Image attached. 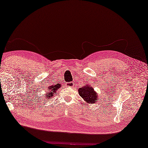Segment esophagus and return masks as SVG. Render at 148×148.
<instances>
[{
	"label": "esophagus",
	"instance_id": "1",
	"mask_svg": "<svg viewBox=\"0 0 148 148\" xmlns=\"http://www.w3.org/2000/svg\"><path fill=\"white\" fill-rule=\"evenodd\" d=\"M66 86H67V87H73L74 83L72 82H69V83H67V84H66Z\"/></svg>",
	"mask_w": 148,
	"mask_h": 148
}]
</instances>
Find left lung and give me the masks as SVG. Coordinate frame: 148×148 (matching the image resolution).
Here are the masks:
<instances>
[{
    "instance_id": "8db88e82",
    "label": "left lung",
    "mask_w": 148,
    "mask_h": 148,
    "mask_svg": "<svg viewBox=\"0 0 148 148\" xmlns=\"http://www.w3.org/2000/svg\"><path fill=\"white\" fill-rule=\"evenodd\" d=\"M78 92L84 101L91 104L96 103L99 100L97 93L94 91L92 86H89L88 85L83 86L78 90Z\"/></svg>"
}]
</instances>
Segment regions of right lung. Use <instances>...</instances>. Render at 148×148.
<instances>
[{
  "label": "right lung",
  "instance_id": "1",
  "mask_svg": "<svg viewBox=\"0 0 148 148\" xmlns=\"http://www.w3.org/2000/svg\"><path fill=\"white\" fill-rule=\"evenodd\" d=\"M60 87V85L49 86V87L48 88V92H47L46 98L49 99L50 97H52L53 95H54V93L56 92V90H57Z\"/></svg>",
  "mask_w": 148,
  "mask_h": 148
}]
</instances>
